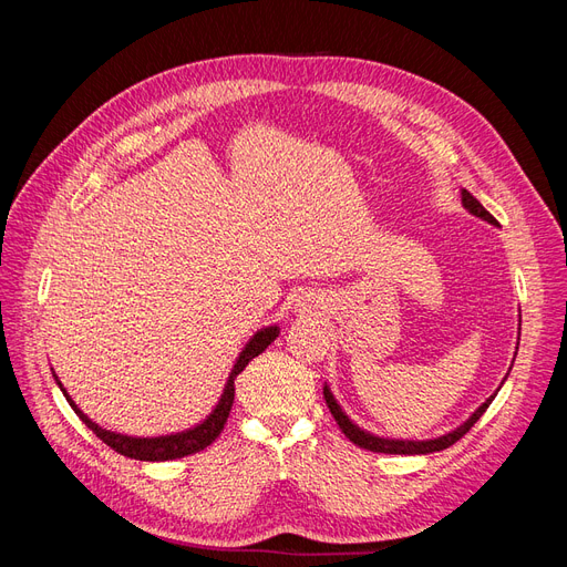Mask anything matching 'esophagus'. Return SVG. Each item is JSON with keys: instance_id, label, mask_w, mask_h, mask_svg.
<instances>
[{"instance_id": "esophagus-1", "label": "esophagus", "mask_w": 567, "mask_h": 567, "mask_svg": "<svg viewBox=\"0 0 567 567\" xmlns=\"http://www.w3.org/2000/svg\"><path fill=\"white\" fill-rule=\"evenodd\" d=\"M298 317H307V315H312V310H307V305H298Z\"/></svg>"}]
</instances>
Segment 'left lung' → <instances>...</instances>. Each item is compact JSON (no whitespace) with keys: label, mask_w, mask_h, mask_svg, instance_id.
Instances as JSON below:
<instances>
[{"label":"left lung","mask_w":567,"mask_h":567,"mask_svg":"<svg viewBox=\"0 0 567 567\" xmlns=\"http://www.w3.org/2000/svg\"><path fill=\"white\" fill-rule=\"evenodd\" d=\"M461 205L463 208H466L471 215H475V217H480V219H485L487 225H492V227H499V221H496L485 208H483V203H480L471 192H466V188H461ZM516 354H518V348H516ZM516 359V357H513ZM513 367V364H511ZM511 371V369H508ZM508 379V373L504 375V381ZM504 381H502V385H504ZM499 385V388H502ZM499 388H496L489 398L480 404L473 414L463 421L461 425H456L454 431H450V433H444V435H440V437H431V440H402V437H383V435H375V433H369V431H364V427H359L346 411H342V406H340V402L336 400V394L331 392V385L329 383H323V398H326V404H329V409H331V414H333V419L338 421V425H340V431L346 433V437H350V442H354L357 447H364V450H369V452H383V454H433V452H442V450H447V447H452V444L456 442V440H461L463 435H466L471 427L477 423V419L485 414L487 411V406L492 404V400L496 398V392H499Z\"/></svg>","instance_id":"1"}]
</instances>
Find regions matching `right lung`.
<instances>
[{"label": "right lung", "instance_id": "obj_1", "mask_svg": "<svg viewBox=\"0 0 567 567\" xmlns=\"http://www.w3.org/2000/svg\"><path fill=\"white\" fill-rule=\"evenodd\" d=\"M279 331H281L279 326L271 323V326H265V329H260V331H255L248 338V342L244 346V350L238 352L236 362H234V367L229 371V379L225 383V390H221L219 400H217L215 409L210 411L208 416H205L200 423L186 427V431H182V433H169V435H158V437H134V435H123V433L106 431V427H101L96 421H92L73 402V398H71V394H68V390L59 381V375L54 373V369H51V373H54L56 385L61 388L63 398L68 400V404L73 406V411L80 416V421L87 425L99 440H104L109 447L115 450L117 454L136 458V461L182 458V456H188V454H196V452L205 450V447H208V444H213L217 440V435L221 433V427H225V423L229 419V411H231V404H234V390H236L234 381H236V375L248 367L250 359H255L257 354H262L271 346V342L277 340Z\"/></svg>", "mask_w": 567, "mask_h": 567}]
</instances>
